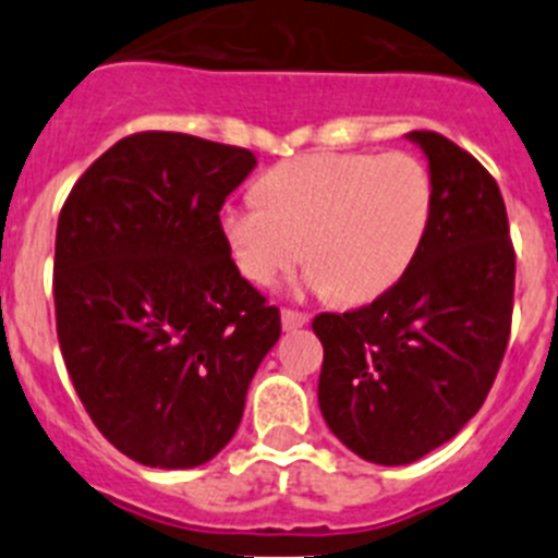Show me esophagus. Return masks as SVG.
I'll list each match as a JSON object with an SVG mask.
<instances>
[{
  "mask_svg": "<svg viewBox=\"0 0 558 558\" xmlns=\"http://www.w3.org/2000/svg\"><path fill=\"white\" fill-rule=\"evenodd\" d=\"M310 318L304 313H295V310H282V329L284 332H293V329H302Z\"/></svg>",
  "mask_w": 558,
  "mask_h": 558,
  "instance_id": "1",
  "label": "esophagus"
}]
</instances>
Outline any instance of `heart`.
Returning a JSON list of instances; mask_svg holds the SVG:
<instances>
[{
  "label": "heart",
  "instance_id": "1",
  "mask_svg": "<svg viewBox=\"0 0 558 558\" xmlns=\"http://www.w3.org/2000/svg\"><path fill=\"white\" fill-rule=\"evenodd\" d=\"M259 198L231 201L218 218L248 282L268 288L307 254V290L372 302L425 243L433 181L411 153H310L270 167Z\"/></svg>",
  "mask_w": 558,
  "mask_h": 558
}]
</instances>
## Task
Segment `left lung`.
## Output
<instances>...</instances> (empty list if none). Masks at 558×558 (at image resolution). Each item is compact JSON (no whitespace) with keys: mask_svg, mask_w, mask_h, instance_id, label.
Listing matches in <instances>:
<instances>
[{"mask_svg":"<svg viewBox=\"0 0 558 558\" xmlns=\"http://www.w3.org/2000/svg\"><path fill=\"white\" fill-rule=\"evenodd\" d=\"M433 181L425 243L368 307L315 315L324 343L318 405L329 430L383 466L447 445L477 411L506 354L514 248L486 167L441 133H405Z\"/></svg>","mask_w":558,"mask_h":558,"instance_id":"1","label":"left lung"}]
</instances>
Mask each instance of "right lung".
Returning <instances> with one entry per match:
<instances>
[{"label": "right lung", "mask_w": 558, "mask_h": 558, "mask_svg": "<svg viewBox=\"0 0 558 558\" xmlns=\"http://www.w3.org/2000/svg\"><path fill=\"white\" fill-rule=\"evenodd\" d=\"M254 167L243 147L133 133L83 172L61 209L63 363L97 430L136 463L192 470L218 456L282 332L218 223Z\"/></svg>", "instance_id": "1"}]
</instances>
